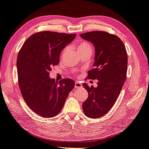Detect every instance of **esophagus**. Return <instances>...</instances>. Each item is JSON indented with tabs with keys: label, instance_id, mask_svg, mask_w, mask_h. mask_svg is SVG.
I'll return each instance as SVG.
<instances>
[{
	"label": "esophagus",
	"instance_id": "1",
	"mask_svg": "<svg viewBox=\"0 0 149 149\" xmlns=\"http://www.w3.org/2000/svg\"><path fill=\"white\" fill-rule=\"evenodd\" d=\"M74 86H75V88H82V84L80 83V82H75Z\"/></svg>",
	"mask_w": 149,
	"mask_h": 149
}]
</instances>
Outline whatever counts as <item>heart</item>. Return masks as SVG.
Wrapping results in <instances>:
<instances>
[{
    "label": "heart",
    "instance_id": "1",
    "mask_svg": "<svg viewBox=\"0 0 149 149\" xmlns=\"http://www.w3.org/2000/svg\"><path fill=\"white\" fill-rule=\"evenodd\" d=\"M87 48H88V49H91V46L89 45L88 43L82 42V43H81L80 45L79 46V49H78V50L83 49H87Z\"/></svg>",
    "mask_w": 149,
    "mask_h": 149
}]
</instances>
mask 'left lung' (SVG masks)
Wrapping results in <instances>:
<instances>
[{
	"mask_svg": "<svg viewBox=\"0 0 149 149\" xmlns=\"http://www.w3.org/2000/svg\"><path fill=\"white\" fill-rule=\"evenodd\" d=\"M80 36L95 47V68L88 72V78L98 80L96 88L83 84L88 97L82 109L87 117L98 118L108 113L120 95L127 77V53L123 41L107 32L95 31Z\"/></svg>",
	"mask_w": 149,
	"mask_h": 149,
	"instance_id": "8db88e82",
	"label": "left lung"
}]
</instances>
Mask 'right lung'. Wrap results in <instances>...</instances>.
I'll list each match as a JSON object with an SVG mask.
<instances>
[{"instance_id": "add662e5", "label": "right lung", "mask_w": 149, "mask_h": 149, "mask_svg": "<svg viewBox=\"0 0 149 149\" xmlns=\"http://www.w3.org/2000/svg\"><path fill=\"white\" fill-rule=\"evenodd\" d=\"M76 34L42 31L25 41L17 57L18 81L25 102L34 113L51 118L60 113L74 87L70 79L55 81L49 77L60 61L61 52L74 39Z\"/></svg>"}]
</instances>
